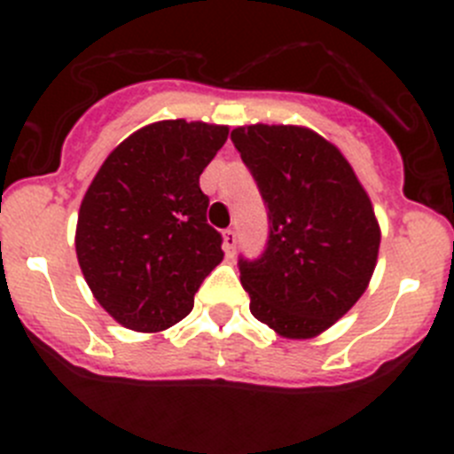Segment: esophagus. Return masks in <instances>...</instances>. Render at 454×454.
I'll list each match as a JSON object with an SVG mask.
<instances>
[{"label":"esophagus","instance_id":"34e87169","mask_svg":"<svg viewBox=\"0 0 454 454\" xmlns=\"http://www.w3.org/2000/svg\"><path fill=\"white\" fill-rule=\"evenodd\" d=\"M223 237V250H226V254H232L237 248V232L232 231V228H228V231L222 232Z\"/></svg>","mask_w":454,"mask_h":454}]
</instances>
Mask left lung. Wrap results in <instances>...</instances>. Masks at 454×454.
<instances>
[{"instance_id":"1","label":"left lung","mask_w":454,"mask_h":454,"mask_svg":"<svg viewBox=\"0 0 454 454\" xmlns=\"http://www.w3.org/2000/svg\"><path fill=\"white\" fill-rule=\"evenodd\" d=\"M268 206V244L241 256L250 312L283 338H314L367 290L380 226L345 155L312 129L248 125L231 134Z\"/></svg>"}]
</instances>
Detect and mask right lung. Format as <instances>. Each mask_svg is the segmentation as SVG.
Returning <instances> with one entry per match:
<instances>
[{
    "mask_svg": "<svg viewBox=\"0 0 454 454\" xmlns=\"http://www.w3.org/2000/svg\"><path fill=\"white\" fill-rule=\"evenodd\" d=\"M226 138L223 125L153 122L122 140L91 180L76 256L94 299L122 327L153 333L180 323L223 259L200 176Z\"/></svg>",
    "mask_w": 454,
    "mask_h": 454,
    "instance_id": "add662e5",
    "label": "right lung"
}]
</instances>
